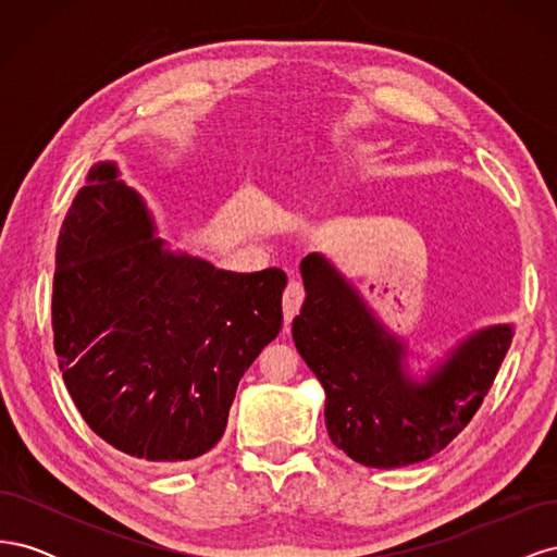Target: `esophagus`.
<instances>
[{"instance_id": "34e87169", "label": "esophagus", "mask_w": 557, "mask_h": 557, "mask_svg": "<svg viewBox=\"0 0 557 557\" xmlns=\"http://www.w3.org/2000/svg\"><path fill=\"white\" fill-rule=\"evenodd\" d=\"M301 301H305V285L293 278L288 285H285V293H283V318H285V325H290V320L299 311Z\"/></svg>"}]
</instances>
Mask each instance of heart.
Listing matches in <instances>:
<instances>
[{"label": "heart", "instance_id": "obj_1", "mask_svg": "<svg viewBox=\"0 0 557 557\" xmlns=\"http://www.w3.org/2000/svg\"><path fill=\"white\" fill-rule=\"evenodd\" d=\"M362 150H364V153H367V150H372V146H364V148H362Z\"/></svg>", "mask_w": 557, "mask_h": 557}]
</instances>
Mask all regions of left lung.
Here are the masks:
<instances>
[{"label": "left lung", "mask_w": 557, "mask_h": 557, "mask_svg": "<svg viewBox=\"0 0 557 557\" xmlns=\"http://www.w3.org/2000/svg\"><path fill=\"white\" fill-rule=\"evenodd\" d=\"M307 299L293 339L325 387V425L336 448L364 467L393 469L444 450L499 372L513 327L471 332L423 381L409 374V350L327 258L299 262Z\"/></svg>", "instance_id": "1"}]
</instances>
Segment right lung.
<instances>
[{"mask_svg": "<svg viewBox=\"0 0 557 557\" xmlns=\"http://www.w3.org/2000/svg\"><path fill=\"white\" fill-rule=\"evenodd\" d=\"M288 276L234 274L174 252L115 162H97L58 237L53 334L90 430L178 467L225 432L246 369L276 339Z\"/></svg>", "mask_w": 557, "mask_h": 557, "instance_id": "add662e5", "label": "right lung"}]
</instances>
